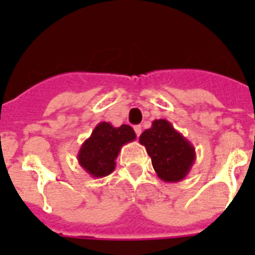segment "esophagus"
I'll list each match as a JSON object with an SVG mask.
<instances>
[{
	"label": "esophagus",
	"mask_w": 255,
	"mask_h": 255,
	"mask_svg": "<svg viewBox=\"0 0 255 255\" xmlns=\"http://www.w3.org/2000/svg\"><path fill=\"white\" fill-rule=\"evenodd\" d=\"M133 129H135L136 135L140 136V133H141V126H135V127H133Z\"/></svg>",
	"instance_id": "obj_1"
}]
</instances>
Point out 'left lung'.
<instances>
[{"label":"left lung","mask_w":255,"mask_h":255,"mask_svg":"<svg viewBox=\"0 0 255 255\" xmlns=\"http://www.w3.org/2000/svg\"><path fill=\"white\" fill-rule=\"evenodd\" d=\"M139 141L145 147L153 169L163 181H181L193 167L196 149L168 120H153L152 127L140 135Z\"/></svg>","instance_id":"8db88e82"}]
</instances>
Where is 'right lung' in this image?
<instances>
[{
	"instance_id": "add662e5",
	"label": "right lung",
	"mask_w": 255,
	"mask_h": 255,
	"mask_svg": "<svg viewBox=\"0 0 255 255\" xmlns=\"http://www.w3.org/2000/svg\"><path fill=\"white\" fill-rule=\"evenodd\" d=\"M136 139L131 126L122 124L114 127L102 122L94 128L91 136L85 140L78 152V163L91 177L100 178L115 170V160L124 144Z\"/></svg>"
}]
</instances>
